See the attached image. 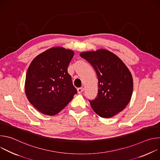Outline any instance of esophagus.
Returning <instances> with one entry per match:
<instances>
[{"label": "esophagus", "mask_w": 160, "mask_h": 160, "mask_svg": "<svg viewBox=\"0 0 160 160\" xmlns=\"http://www.w3.org/2000/svg\"><path fill=\"white\" fill-rule=\"evenodd\" d=\"M84 90V88L83 87H80V88H77V91L80 94V93H82L83 91Z\"/></svg>", "instance_id": "34e87169"}]
</instances>
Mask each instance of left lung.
Listing matches in <instances>:
<instances>
[{
    "label": "left lung",
    "instance_id": "1",
    "mask_svg": "<svg viewBox=\"0 0 160 160\" xmlns=\"http://www.w3.org/2000/svg\"><path fill=\"white\" fill-rule=\"evenodd\" d=\"M80 55L92 66L98 78V94L94 100H89L91 107L102 118L115 116L130 101L133 91L130 72L117 56L105 49Z\"/></svg>",
    "mask_w": 160,
    "mask_h": 160
}]
</instances>
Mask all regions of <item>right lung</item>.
<instances>
[{
    "mask_svg": "<svg viewBox=\"0 0 160 160\" xmlns=\"http://www.w3.org/2000/svg\"><path fill=\"white\" fill-rule=\"evenodd\" d=\"M74 52L58 47L38 55L31 62L25 80V93L40 112L55 115L77 93L68 67Z\"/></svg>",
    "mask_w": 160,
    "mask_h": 160,
    "instance_id": "add662e5",
    "label": "right lung"
}]
</instances>
